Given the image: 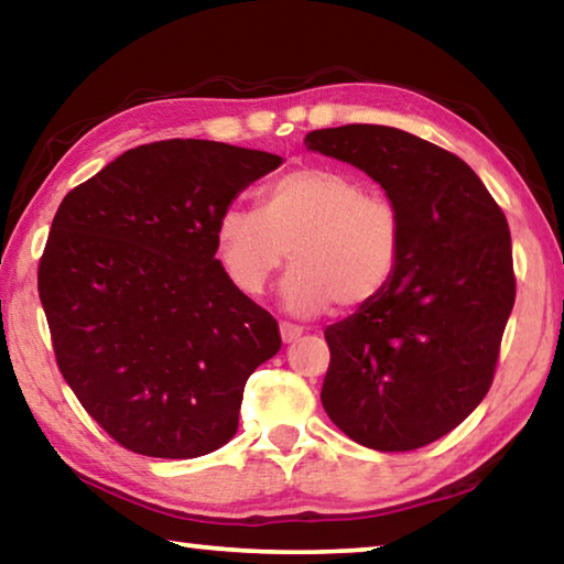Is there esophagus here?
Listing matches in <instances>:
<instances>
[{
  "instance_id": "obj_1",
  "label": "esophagus",
  "mask_w": 564,
  "mask_h": 564,
  "mask_svg": "<svg viewBox=\"0 0 564 564\" xmlns=\"http://www.w3.org/2000/svg\"><path fill=\"white\" fill-rule=\"evenodd\" d=\"M303 328L295 326V323H289V321H281V338L283 343H293L295 338H301Z\"/></svg>"
}]
</instances>
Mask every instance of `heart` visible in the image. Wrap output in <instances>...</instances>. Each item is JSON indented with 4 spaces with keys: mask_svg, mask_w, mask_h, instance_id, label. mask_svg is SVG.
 I'll return each mask as SVG.
<instances>
[{
    "mask_svg": "<svg viewBox=\"0 0 564 564\" xmlns=\"http://www.w3.org/2000/svg\"><path fill=\"white\" fill-rule=\"evenodd\" d=\"M216 246L238 291L261 295L291 251L283 281L289 308L303 316L330 303L352 311L388 289L403 253V216L360 178L303 166L265 184L259 208L228 206Z\"/></svg>",
    "mask_w": 564,
    "mask_h": 564,
    "instance_id": "heart-1",
    "label": "heart"
}]
</instances>
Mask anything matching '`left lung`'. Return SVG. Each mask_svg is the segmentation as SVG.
<instances>
[{"mask_svg":"<svg viewBox=\"0 0 564 564\" xmlns=\"http://www.w3.org/2000/svg\"><path fill=\"white\" fill-rule=\"evenodd\" d=\"M305 149L366 171L403 216L388 289L326 328L321 403L350 441L417 451L463 423L492 386L514 305L510 228L475 171L393 127L305 133Z\"/></svg>","mask_w":564,"mask_h":564,"instance_id":"8db88e82","label":"left lung"}]
</instances>
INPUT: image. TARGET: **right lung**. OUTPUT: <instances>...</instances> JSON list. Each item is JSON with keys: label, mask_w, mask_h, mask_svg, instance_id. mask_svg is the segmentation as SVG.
Returning <instances> with one entry per match:
<instances>
[{"label": "right lung", "mask_w": 564, "mask_h": 564, "mask_svg": "<svg viewBox=\"0 0 564 564\" xmlns=\"http://www.w3.org/2000/svg\"><path fill=\"white\" fill-rule=\"evenodd\" d=\"M281 156L204 139L129 149L56 212L40 299L56 366L121 447L186 460L228 443L279 323L228 279L216 224Z\"/></svg>", "instance_id": "1"}]
</instances>
